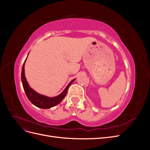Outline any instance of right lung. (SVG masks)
<instances>
[{
  "instance_id": "obj_1",
  "label": "right lung",
  "mask_w": 150,
  "mask_h": 150,
  "mask_svg": "<svg viewBox=\"0 0 150 150\" xmlns=\"http://www.w3.org/2000/svg\"><path fill=\"white\" fill-rule=\"evenodd\" d=\"M24 64H25V62H24V64H23V66H22V69L21 79H22V85H23V88L24 89L25 93L26 94L27 97L28 98L29 100L35 106L42 108V109H48L50 108H52L54 106L57 105V104H58L59 103H61L62 99H64V97L66 96L68 88H69V86L73 83L74 79L71 81V83L67 85L66 89L64 90V91H63L61 94L59 95V96L56 97H54V98H48L45 96H43V95L38 94V93L34 91L33 89H31L29 87V86L28 82H27V80L25 79V77L24 75Z\"/></svg>"
}]
</instances>
